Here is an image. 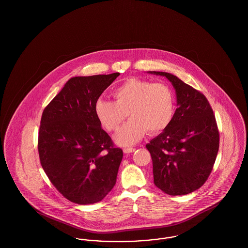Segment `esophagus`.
Listing matches in <instances>:
<instances>
[{
    "label": "esophagus",
    "mask_w": 248,
    "mask_h": 248,
    "mask_svg": "<svg viewBox=\"0 0 248 248\" xmlns=\"http://www.w3.org/2000/svg\"><path fill=\"white\" fill-rule=\"evenodd\" d=\"M136 151L135 148H132V147H125L124 148V154H130V153H134Z\"/></svg>",
    "instance_id": "34e87169"
}]
</instances>
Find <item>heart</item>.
Wrapping results in <instances>:
<instances>
[{
	"label": "heart",
	"instance_id": "heart-1",
	"mask_svg": "<svg viewBox=\"0 0 248 248\" xmlns=\"http://www.w3.org/2000/svg\"><path fill=\"white\" fill-rule=\"evenodd\" d=\"M112 94L115 101L96 100L94 114L108 131L118 129L129 115V121L114 137L121 146L140 141L147 132L156 135L164 131L174 117L175 94L165 83L131 78L116 87Z\"/></svg>",
	"mask_w": 248,
	"mask_h": 248
}]
</instances>
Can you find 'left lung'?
<instances>
[{
  "label": "left lung",
  "mask_w": 248,
  "mask_h": 248,
  "mask_svg": "<svg viewBox=\"0 0 248 248\" xmlns=\"http://www.w3.org/2000/svg\"><path fill=\"white\" fill-rule=\"evenodd\" d=\"M177 94L171 124L146 148L153 159L154 184L169 195H185L207 180L219 147V133L212 108L200 91L163 71Z\"/></svg>",
  "instance_id": "8db88e82"
}]
</instances>
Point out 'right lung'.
Segmentation results:
<instances>
[{
    "label": "right lung",
    "mask_w": 248,
    "mask_h": 248,
    "mask_svg": "<svg viewBox=\"0 0 248 248\" xmlns=\"http://www.w3.org/2000/svg\"><path fill=\"white\" fill-rule=\"evenodd\" d=\"M119 75L72 77L43 111L40 162L51 183L72 202H100L116 183L123 151L101 128L94 104Z\"/></svg>",
    "instance_id": "1"
}]
</instances>
